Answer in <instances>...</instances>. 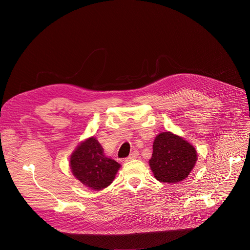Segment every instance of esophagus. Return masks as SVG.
<instances>
[{
  "label": "esophagus",
  "mask_w": 250,
  "mask_h": 250,
  "mask_svg": "<svg viewBox=\"0 0 250 250\" xmlns=\"http://www.w3.org/2000/svg\"><path fill=\"white\" fill-rule=\"evenodd\" d=\"M138 157H139V152L138 151H133V153L132 154H130L128 157H127V160L128 161H130V160H134V159H137L138 158Z\"/></svg>",
  "instance_id": "esophagus-1"
}]
</instances>
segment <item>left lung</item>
I'll return each instance as SVG.
<instances>
[{"mask_svg": "<svg viewBox=\"0 0 250 250\" xmlns=\"http://www.w3.org/2000/svg\"><path fill=\"white\" fill-rule=\"evenodd\" d=\"M196 160L198 153L190 143L171 132H163L154 140L149 165L157 180L176 183L189 175Z\"/></svg>", "mask_w": 250, "mask_h": 250, "instance_id": "left-lung-1", "label": "left lung"}]
</instances>
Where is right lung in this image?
I'll use <instances>...</instances> for the list:
<instances>
[{
	"label": "right lung",
	"mask_w": 250,
	"mask_h": 250,
	"mask_svg": "<svg viewBox=\"0 0 250 250\" xmlns=\"http://www.w3.org/2000/svg\"><path fill=\"white\" fill-rule=\"evenodd\" d=\"M70 167L73 175L86 188L101 190L111 185L121 164L105 156L98 140L90 137L72 153Z\"/></svg>",
	"instance_id": "obj_1"
}]
</instances>
